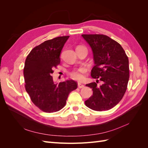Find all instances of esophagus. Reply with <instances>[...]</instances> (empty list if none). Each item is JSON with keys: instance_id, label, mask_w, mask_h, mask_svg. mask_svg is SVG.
Returning <instances> with one entry per match:
<instances>
[{"instance_id": "esophagus-1", "label": "esophagus", "mask_w": 148, "mask_h": 148, "mask_svg": "<svg viewBox=\"0 0 148 148\" xmlns=\"http://www.w3.org/2000/svg\"><path fill=\"white\" fill-rule=\"evenodd\" d=\"M78 87L79 88H83L84 87V84H83L82 83H78Z\"/></svg>"}]
</instances>
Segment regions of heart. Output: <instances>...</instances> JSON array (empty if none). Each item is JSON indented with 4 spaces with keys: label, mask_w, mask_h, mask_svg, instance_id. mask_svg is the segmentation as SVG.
I'll use <instances>...</instances> for the list:
<instances>
[{
    "label": "heart",
    "mask_w": 148,
    "mask_h": 148,
    "mask_svg": "<svg viewBox=\"0 0 148 148\" xmlns=\"http://www.w3.org/2000/svg\"><path fill=\"white\" fill-rule=\"evenodd\" d=\"M87 71V69L85 66H80L79 68L73 70L69 73L70 78L77 81H82L84 78V73Z\"/></svg>",
    "instance_id": "heart-1"
}]
</instances>
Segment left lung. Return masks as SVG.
Listing matches in <instances>:
<instances>
[{
	"label": "left lung",
	"instance_id": "obj_1",
	"mask_svg": "<svg viewBox=\"0 0 148 148\" xmlns=\"http://www.w3.org/2000/svg\"><path fill=\"white\" fill-rule=\"evenodd\" d=\"M91 46L95 65L91 77L96 82L86 84L92 89V96L85 101L89 109L108 110L122 100L126 92L129 74V61L120 44L104 34H82ZM101 81L102 85H98Z\"/></svg>",
	"mask_w": 148,
	"mask_h": 148
}]
</instances>
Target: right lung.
I'll return each instance as SVG.
<instances>
[{
    "mask_svg": "<svg viewBox=\"0 0 148 148\" xmlns=\"http://www.w3.org/2000/svg\"><path fill=\"white\" fill-rule=\"evenodd\" d=\"M69 36L47 40L36 46L26 57L23 70L26 91L31 101L47 113L56 112L65 106L70 92L78 83L66 80L53 83V69L60 65V54Z\"/></svg>",
    "mask_w": 148,
    "mask_h": 148,
    "instance_id": "add662e5",
    "label": "right lung"
}]
</instances>
